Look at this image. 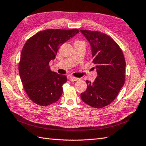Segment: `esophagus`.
I'll return each mask as SVG.
<instances>
[{"label":"esophagus","instance_id":"esophagus-1","mask_svg":"<svg viewBox=\"0 0 146 146\" xmlns=\"http://www.w3.org/2000/svg\"><path fill=\"white\" fill-rule=\"evenodd\" d=\"M68 79H69L71 82H75L76 80H78L79 79L78 78H76V77H72V76H69L68 77Z\"/></svg>","mask_w":146,"mask_h":146}]
</instances>
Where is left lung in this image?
Returning <instances> with one entry per match:
<instances>
[{
	"label": "left lung",
	"instance_id": "8db88e82",
	"mask_svg": "<svg viewBox=\"0 0 146 146\" xmlns=\"http://www.w3.org/2000/svg\"><path fill=\"white\" fill-rule=\"evenodd\" d=\"M91 48L98 76L92 83L86 80L87 88L81 93L84 102L101 108L111 104L124 84L125 61L114 39L98 31L80 30Z\"/></svg>",
	"mask_w": 146,
	"mask_h": 146
}]
</instances>
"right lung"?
I'll return each mask as SVG.
<instances>
[{
  "label": "right lung",
  "mask_w": 146,
  "mask_h": 146,
  "mask_svg": "<svg viewBox=\"0 0 146 146\" xmlns=\"http://www.w3.org/2000/svg\"><path fill=\"white\" fill-rule=\"evenodd\" d=\"M78 29H47L38 32L25 42L19 71L25 92L34 103L48 106L59 100L67 77L50 70L61 45L79 33Z\"/></svg>",
  "instance_id": "1"
}]
</instances>
